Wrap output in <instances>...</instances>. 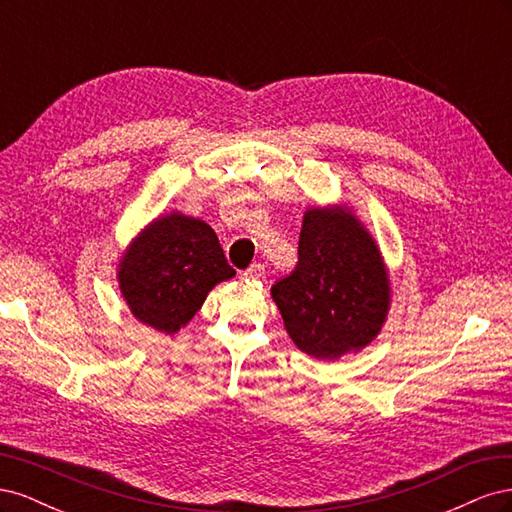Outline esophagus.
<instances>
[{
	"label": "esophagus",
	"instance_id": "obj_1",
	"mask_svg": "<svg viewBox=\"0 0 512 512\" xmlns=\"http://www.w3.org/2000/svg\"><path fill=\"white\" fill-rule=\"evenodd\" d=\"M241 275L245 277V280H262V275H265V267L258 265V262H254V265L247 267Z\"/></svg>",
	"mask_w": 512,
	"mask_h": 512
}]
</instances>
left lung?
I'll return each instance as SVG.
<instances>
[{
  "instance_id": "8db88e82",
  "label": "left lung",
  "mask_w": 512,
  "mask_h": 512,
  "mask_svg": "<svg viewBox=\"0 0 512 512\" xmlns=\"http://www.w3.org/2000/svg\"><path fill=\"white\" fill-rule=\"evenodd\" d=\"M271 294L297 348L327 361L374 342L391 305L378 245L346 207L305 211L297 267Z\"/></svg>"
}]
</instances>
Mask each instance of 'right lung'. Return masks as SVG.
Wrapping results in <instances>:
<instances>
[{
	"mask_svg": "<svg viewBox=\"0 0 512 512\" xmlns=\"http://www.w3.org/2000/svg\"><path fill=\"white\" fill-rule=\"evenodd\" d=\"M235 275L213 228L183 213L153 220L121 256L117 280L136 320L173 335L205 303L209 290Z\"/></svg>",
	"mask_w": 512,
	"mask_h": 512,
	"instance_id": "1",
	"label": "right lung"
}]
</instances>
